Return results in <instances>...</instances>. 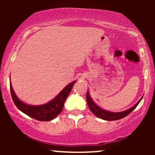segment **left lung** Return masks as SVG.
<instances>
[{
	"label": "left lung",
	"instance_id": "8db88e82",
	"mask_svg": "<svg viewBox=\"0 0 155 155\" xmlns=\"http://www.w3.org/2000/svg\"><path fill=\"white\" fill-rule=\"evenodd\" d=\"M86 98H87V102L89 108L91 111L95 115L96 117H99V118L102 119V120H108V121H113V120H120V119L124 118L126 116L130 114L133 110L135 109L137 107L138 104L140 103V101L142 100L143 97L140 99L139 101H138V103L133 106V107H131L129 109L125 110L124 111H121V112H111V111H106V110L103 109L101 108L100 106H98L97 105H96L95 104L93 101H92L91 96H90V93H89V91L87 92L86 95Z\"/></svg>",
	"mask_w": 155,
	"mask_h": 155
}]
</instances>
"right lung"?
<instances>
[{
  "mask_svg": "<svg viewBox=\"0 0 155 155\" xmlns=\"http://www.w3.org/2000/svg\"><path fill=\"white\" fill-rule=\"evenodd\" d=\"M76 81H74L68 84L54 99L48 102L47 104L39 105V106H32V105L26 104L19 100L17 96L16 95L15 92L12 88V83L10 81V90L12 100L15 103V106L18 108V109L28 116L38 121H44H44H50L54 119L62 111L64 103L71 92V90Z\"/></svg>",
  "mask_w": 155,
  "mask_h": 155,
  "instance_id": "obj_1",
  "label": "right lung"
}]
</instances>
